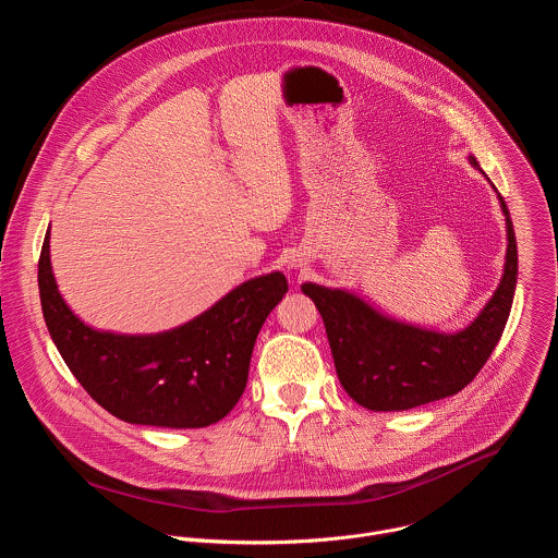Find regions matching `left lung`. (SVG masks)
<instances>
[{"label": "left lung", "mask_w": 558, "mask_h": 558, "mask_svg": "<svg viewBox=\"0 0 558 558\" xmlns=\"http://www.w3.org/2000/svg\"><path fill=\"white\" fill-rule=\"evenodd\" d=\"M486 180L475 156H469ZM490 182V180H488ZM495 189V184L490 182ZM497 193V189H495ZM506 262L497 290L480 314L458 331H441L393 318L354 290L301 286L323 316L343 389L369 411H407L462 391L484 367L510 316L517 288V240L504 197Z\"/></svg>", "instance_id": "1"}]
</instances>
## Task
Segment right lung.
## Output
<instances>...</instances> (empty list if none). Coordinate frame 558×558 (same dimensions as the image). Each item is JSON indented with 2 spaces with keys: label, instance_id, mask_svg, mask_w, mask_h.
<instances>
[{
  "label": "right lung",
  "instance_id": "add662e5",
  "mask_svg": "<svg viewBox=\"0 0 558 558\" xmlns=\"http://www.w3.org/2000/svg\"><path fill=\"white\" fill-rule=\"evenodd\" d=\"M288 292L281 272L253 277L195 318L156 333L96 329L59 292L50 229L39 257V296L50 337L83 389L130 424L202 428L233 411L248 380L257 333Z\"/></svg>",
  "mask_w": 558,
  "mask_h": 558
}]
</instances>
